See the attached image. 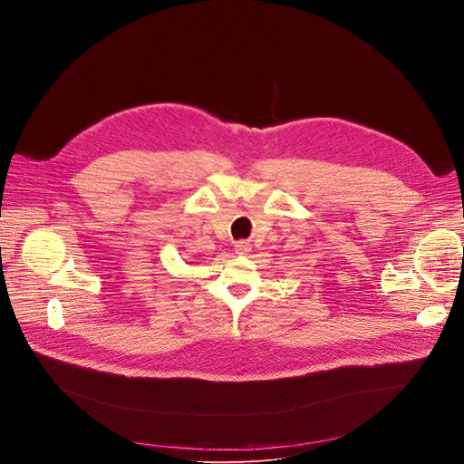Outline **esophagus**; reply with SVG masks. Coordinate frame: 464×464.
I'll list each match as a JSON object with an SVG mask.
<instances>
[{"label":"esophagus","instance_id":"esophagus-1","mask_svg":"<svg viewBox=\"0 0 464 464\" xmlns=\"http://www.w3.org/2000/svg\"><path fill=\"white\" fill-rule=\"evenodd\" d=\"M249 249H251L249 242H246V240H238V242H235V251H237L238 255H246V253H249Z\"/></svg>","mask_w":464,"mask_h":464}]
</instances>
